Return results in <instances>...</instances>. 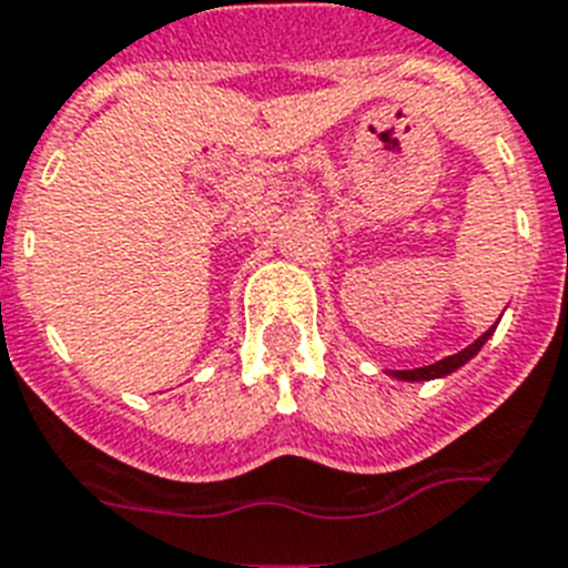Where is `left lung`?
<instances>
[{"label": "left lung", "mask_w": 568, "mask_h": 568, "mask_svg": "<svg viewBox=\"0 0 568 568\" xmlns=\"http://www.w3.org/2000/svg\"><path fill=\"white\" fill-rule=\"evenodd\" d=\"M494 334V327L487 331V334H481L479 339L473 342V345H467L464 351H458V354H453V357H444L438 359V363L433 365H424V368H412V372H392V377L397 379H433V377H444V374L456 372L458 365H464L467 359L473 357V354H479V348L487 342V336Z\"/></svg>", "instance_id": "obj_1"}]
</instances>
